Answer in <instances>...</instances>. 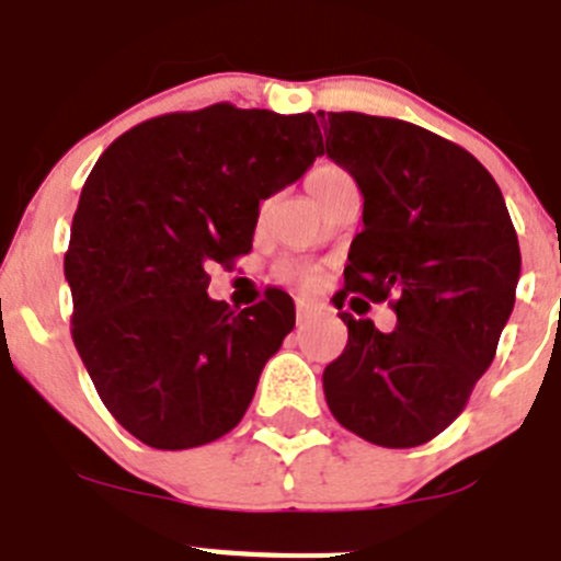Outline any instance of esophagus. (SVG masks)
<instances>
[{
    "instance_id": "34e87169",
    "label": "esophagus",
    "mask_w": 561,
    "mask_h": 561,
    "mask_svg": "<svg viewBox=\"0 0 561 561\" xmlns=\"http://www.w3.org/2000/svg\"><path fill=\"white\" fill-rule=\"evenodd\" d=\"M316 310H318V307L312 305V301H305V299L296 301V318H299V324L310 321V318L316 316Z\"/></svg>"
}]
</instances>
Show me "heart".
<instances>
[{
	"label": "heart",
	"mask_w": 561,
	"mask_h": 561,
	"mask_svg": "<svg viewBox=\"0 0 561 561\" xmlns=\"http://www.w3.org/2000/svg\"><path fill=\"white\" fill-rule=\"evenodd\" d=\"M337 173H341V170H337V168H332V164H318V168L312 170V173H310V181H307V184H310V186H316L318 181L332 179V175H337ZM279 274H282V276H296V271H293L290 265H285V268H282Z\"/></svg>",
	"instance_id": "heart-1"
}]
</instances>
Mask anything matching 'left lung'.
<instances>
[{
    "label": "left lung",
    "mask_w": 561,
    "mask_h": 561,
    "mask_svg": "<svg viewBox=\"0 0 561 561\" xmlns=\"http://www.w3.org/2000/svg\"><path fill=\"white\" fill-rule=\"evenodd\" d=\"M321 130L327 156L363 193V231L335 307L363 293L397 312L391 332L341 312L350 341L324 368L327 405L366 442L419 447L463 411L492 366L514 310L517 231L501 186L450 139L357 111L327 114Z\"/></svg>",
    "instance_id": "obj_1"
}]
</instances>
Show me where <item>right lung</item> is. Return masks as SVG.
I'll use <instances>...</instances> for the list:
<instances>
[{"label":"right lung","mask_w":561,"mask_h":561,"mask_svg":"<svg viewBox=\"0 0 561 561\" xmlns=\"http://www.w3.org/2000/svg\"><path fill=\"white\" fill-rule=\"evenodd\" d=\"M321 153L312 114L215 103L136 125L100 156L64 274L80 360L130 436L190 450L249 411L296 307L268 287L260 305L234 312L209 299L206 271L249 254L260 201Z\"/></svg>","instance_id":"right-lung-1"}]
</instances>
